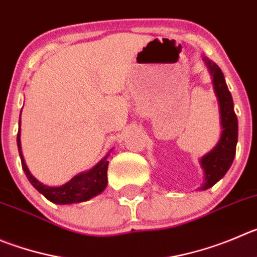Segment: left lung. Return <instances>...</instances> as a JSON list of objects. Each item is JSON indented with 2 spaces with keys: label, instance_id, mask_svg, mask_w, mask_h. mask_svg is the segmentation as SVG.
I'll list each match as a JSON object with an SVG mask.
<instances>
[{
  "label": "left lung",
  "instance_id": "left-lung-1",
  "mask_svg": "<svg viewBox=\"0 0 257 257\" xmlns=\"http://www.w3.org/2000/svg\"><path fill=\"white\" fill-rule=\"evenodd\" d=\"M203 61L209 72L213 90L217 96L222 132L217 145L199 160V164L204 174V181L198 190H207L212 188L227 174L234 160L237 140H238V121L234 114L233 100L227 87L224 74L222 69L207 57H203Z\"/></svg>",
  "mask_w": 257,
  "mask_h": 257
}]
</instances>
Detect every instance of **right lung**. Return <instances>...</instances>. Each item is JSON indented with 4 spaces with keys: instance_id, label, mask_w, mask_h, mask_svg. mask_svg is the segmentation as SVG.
<instances>
[{
    "instance_id": "add662e5",
    "label": "right lung",
    "mask_w": 257,
    "mask_h": 257,
    "mask_svg": "<svg viewBox=\"0 0 257 257\" xmlns=\"http://www.w3.org/2000/svg\"><path fill=\"white\" fill-rule=\"evenodd\" d=\"M19 125H21V117L20 120H19ZM20 136L21 128H19L18 148L24 172H25L26 177H28L31 185L34 186L40 194H43L48 200L54 203V204H73V203L90 200L93 196L101 194L107 186V166H109L107 158H109L110 152L112 150H110L92 169L76 175V176L69 180L68 183L63 184L61 186H48L40 183L39 180L35 179L31 175V172L29 171L28 166L25 164V160H24L23 151H21Z\"/></svg>"
}]
</instances>
